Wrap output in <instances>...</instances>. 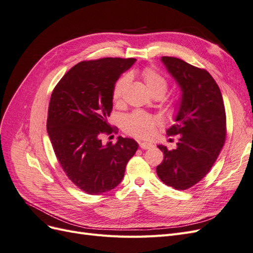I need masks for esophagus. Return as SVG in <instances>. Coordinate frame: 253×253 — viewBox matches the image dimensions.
<instances>
[{
    "instance_id": "1",
    "label": "esophagus",
    "mask_w": 253,
    "mask_h": 253,
    "mask_svg": "<svg viewBox=\"0 0 253 253\" xmlns=\"http://www.w3.org/2000/svg\"><path fill=\"white\" fill-rule=\"evenodd\" d=\"M139 145H140V148H141L142 150L151 149V148L153 147L152 143H150V142H143V141H140V142H139Z\"/></svg>"
}]
</instances>
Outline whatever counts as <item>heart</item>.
<instances>
[{
	"label": "heart",
	"instance_id": "b5f03b06",
	"mask_svg": "<svg viewBox=\"0 0 253 253\" xmlns=\"http://www.w3.org/2000/svg\"><path fill=\"white\" fill-rule=\"evenodd\" d=\"M141 76L152 94H160L162 96L166 94L168 89V80L155 68L149 66L143 68ZM128 81L129 76L124 75L115 83L113 88V99L115 101L120 100ZM159 124L160 120L158 117L152 116V115L140 111H136L124 118L122 127L129 135L138 137V138H148L153 134L155 127Z\"/></svg>",
	"mask_w": 253,
	"mask_h": 253
}]
</instances>
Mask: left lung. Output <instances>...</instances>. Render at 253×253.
Segmentation results:
<instances>
[{
	"instance_id": "1",
	"label": "left lung",
	"mask_w": 253,
	"mask_h": 253,
	"mask_svg": "<svg viewBox=\"0 0 253 253\" xmlns=\"http://www.w3.org/2000/svg\"><path fill=\"white\" fill-rule=\"evenodd\" d=\"M163 63L181 89L178 113L168 135H179L174 150L165 145L163 163L156 168L167 186L187 190L208 174L226 140V112L223 96L212 76L174 57Z\"/></svg>"
}]
</instances>
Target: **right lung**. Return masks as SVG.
<instances>
[{
	"mask_svg": "<svg viewBox=\"0 0 253 253\" xmlns=\"http://www.w3.org/2000/svg\"><path fill=\"white\" fill-rule=\"evenodd\" d=\"M134 58H101L72 67L52 90L47 133L66 176L84 192L98 195L116 188L126 164L138 149L132 138L119 136L116 143H102L112 134L108 117L113 88Z\"/></svg>",
	"mask_w": 253,
	"mask_h": 253,
	"instance_id": "obj_1",
	"label": "right lung"
}]
</instances>
